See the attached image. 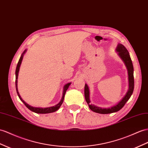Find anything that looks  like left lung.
<instances>
[{
    "mask_svg": "<svg viewBox=\"0 0 148 148\" xmlns=\"http://www.w3.org/2000/svg\"><path fill=\"white\" fill-rule=\"evenodd\" d=\"M116 52H118V55L121 58V59L123 60L125 65H126L127 72H128V78H129V89L121 101H119L117 104L113 106L112 107L109 108H102L100 107H97L96 106L90 104V101L89 99V87L86 84L84 87V96L86 101L88 103L89 107L90 110L92 111L99 113V114H110L112 112H116L119 111L121 109L123 108L126 102L130 99L132 92L134 90V68L132 65V60L130 58V54H129L128 51L126 49L123 44H119L117 45V48L116 49Z\"/></svg>",
    "mask_w": 148,
    "mask_h": 148,
    "instance_id": "obj_1",
    "label": "left lung"
}]
</instances>
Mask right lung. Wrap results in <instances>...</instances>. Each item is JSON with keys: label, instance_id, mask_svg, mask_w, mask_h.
<instances>
[{"label": "right lung", "instance_id": "1", "mask_svg": "<svg viewBox=\"0 0 148 148\" xmlns=\"http://www.w3.org/2000/svg\"><path fill=\"white\" fill-rule=\"evenodd\" d=\"M26 51L27 50H25L24 51V52L22 53V54L21 55V58L19 59V60H18V62L17 63V67H16V90H17V95L19 97V99L22 101V103H23L25 105V106L27 107L29 109H30L31 111L32 112H34L36 113H38V114H47V113H51V112H54L56 111H58V109H59V108L60 107V106L62 105V103H63V101L64 99V96H65V94L66 90H67L68 88H69L70 84H71V82L69 83H67L65 86L64 87V90H63V94H62V99L60 100V101L59 103L55 105L54 106H52V107H49V108H35V107H32L31 106L29 105L28 104H27L25 103V102L22 99V97H21L19 93H18V89H17V78H18V71H19V68L21 66V64L22 62V59H23V56L24 54L25 53Z\"/></svg>", "mask_w": 148, "mask_h": 148}]
</instances>
